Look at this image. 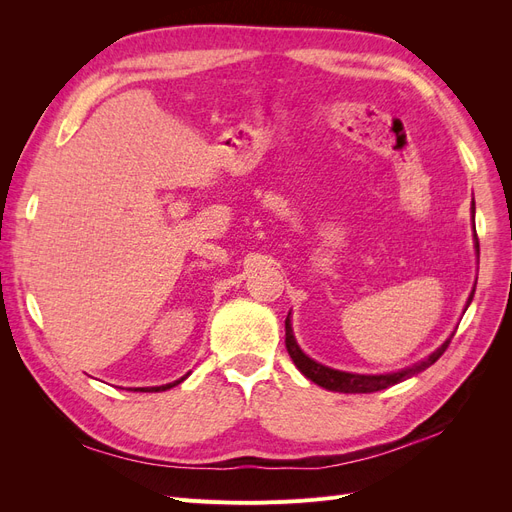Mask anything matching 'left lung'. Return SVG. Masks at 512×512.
I'll use <instances>...</instances> for the list:
<instances>
[{
  "mask_svg": "<svg viewBox=\"0 0 512 512\" xmlns=\"http://www.w3.org/2000/svg\"><path fill=\"white\" fill-rule=\"evenodd\" d=\"M472 215H474V207H472ZM474 292L470 294L468 305L472 303ZM455 335V333H453ZM453 335L446 339V342L438 348L433 350L427 359L414 363L412 367H406L401 371H393V374H380V376H365V374H350V371H339V369H331L322 363H316L314 359H309V356L299 348L297 339L292 335V324H290V314L286 318V348L290 359L294 361V365L299 367L301 374L305 378H309L312 382H316L318 386L327 391H339V393H374V391H382V389H389L393 384L404 382L416 374H421L427 367H431L436 363L440 356L444 354V350L451 344Z\"/></svg>",
  "mask_w": 512,
  "mask_h": 512,
  "instance_id": "1",
  "label": "left lung"
}]
</instances>
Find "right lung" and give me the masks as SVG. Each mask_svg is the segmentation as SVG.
I'll use <instances>...</instances> for the list:
<instances>
[{
	"label": "right lung",
	"instance_id": "right-lung-1",
	"mask_svg": "<svg viewBox=\"0 0 512 512\" xmlns=\"http://www.w3.org/2000/svg\"><path fill=\"white\" fill-rule=\"evenodd\" d=\"M183 380H185V376H183L181 380H175V382L164 384V386H147V389H138V391H166V389H173V386H177V384L183 382Z\"/></svg>",
	"mask_w": 512,
	"mask_h": 512
}]
</instances>
